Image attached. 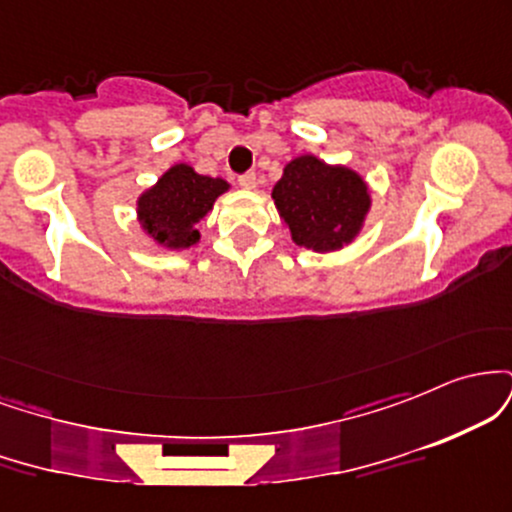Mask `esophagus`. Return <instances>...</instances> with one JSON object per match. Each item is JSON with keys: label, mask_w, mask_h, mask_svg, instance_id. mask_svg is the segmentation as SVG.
I'll list each match as a JSON object with an SVG mask.
<instances>
[{"label": "esophagus", "mask_w": 512, "mask_h": 512, "mask_svg": "<svg viewBox=\"0 0 512 512\" xmlns=\"http://www.w3.org/2000/svg\"><path fill=\"white\" fill-rule=\"evenodd\" d=\"M238 185L243 187V190H255V187H257V178H255V173H245V175H240V178H238Z\"/></svg>", "instance_id": "1"}]
</instances>
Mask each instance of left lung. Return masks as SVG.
I'll return each instance as SVG.
<instances>
[{"label": "left lung", "mask_w": 512, "mask_h": 512, "mask_svg": "<svg viewBox=\"0 0 512 512\" xmlns=\"http://www.w3.org/2000/svg\"><path fill=\"white\" fill-rule=\"evenodd\" d=\"M272 199L293 243L313 252H337L354 243L373 207L358 170L332 166L313 154L286 163Z\"/></svg>", "instance_id": "8db88e82"}]
</instances>
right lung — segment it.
<instances>
[{"instance_id":"add662e5","label":"right lung","mask_w":512,"mask_h":512,"mask_svg":"<svg viewBox=\"0 0 512 512\" xmlns=\"http://www.w3.org/2000/svg\"><path fill=\"white\" fill-rule=\"evenodd\" d=\"M228 190L231 185L223 178L199 175L187 163H175L137 197V223L158 248L190 250L202 238L199 221Z\"/></svg>"}]
</instances>
